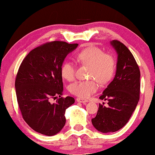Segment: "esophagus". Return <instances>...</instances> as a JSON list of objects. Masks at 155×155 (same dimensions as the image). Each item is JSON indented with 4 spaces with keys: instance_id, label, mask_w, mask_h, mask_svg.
Returning <instances> with one entry per match:
<instances>
[{
    "instance_id": "1",
    "label": "esophagus",
    "mask_w": 155,
    "mask_h": 155,
    "mask_svg": "<svg viewBox=\"0 0 155 155\" xmlns=\"http://www.w3.org/2000/svg\"><path fill=\"white\" fill-rule=\"evenodd\" d=\"M77 101L78 102V103H83V104H85L86 103H87V102H88L87 100H85V99L81 98H77Z\"/></svg>"
}]
</instances>
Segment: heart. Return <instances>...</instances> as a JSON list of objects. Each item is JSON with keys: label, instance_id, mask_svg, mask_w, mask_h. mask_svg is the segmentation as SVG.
<instances>
[{"label": "heart", "instance_id": "heart-1", "mask_svg": "<svg viewBox=\"0 0 155 155\" xmlns=\"http://www.w3.org/2000/svg\"><path fill=\"white\" fill-rule=\"evenodd\" d=\"M77 59L82 64L90 66L89 77L94 78L101 83H108L115 72V60L111 54L104 53L101 48L90 46L80 51ZM76 68L72 61H66L61 67L63 78L71 81L75 77ZM98 85L95 81H79L70 86V91L74 95L83 98H89L98 90Z\"/></svg>", "mask_w": 155, "mask_h": 155}]
</instances>
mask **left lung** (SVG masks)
<instances>
[{
  "label": "left lung",
  "mask_w": 155,
  "mask_h": 155,
  "mask_svg": "<svg viewBox=\"0 0 155 155\" xmlns=\"http://www.w3.org/2000/svg\"><path fill=\"white\" fill-rule=\"evenodd\" d=\"M110 44L117 54L116 71L99 98L108 101V106L99 104L96 116L91 120L94 128L103 133L115 132L127 124L140 94V71L134 57L120 41L113 40Z\"/></svg>",
  "instance_id": "8db88e82"
}]
</instances>
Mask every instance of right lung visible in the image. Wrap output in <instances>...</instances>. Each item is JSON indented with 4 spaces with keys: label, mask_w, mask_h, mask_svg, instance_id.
Returning <instances> with one entry per match:
<instances>
[{
    "label": "right lung",
    "mask_w": 155,
    "mask_h": 155,
    "mask_svg": "<svg viewBox=\"0 0 155 155\" xmlns=\"http://www.w3.org/2000/svg\"><path fill=\"white\" fill-rule=\"evenodd\" d=\"M78 44L54 41L32 50L23 60L15 78V88L23 119L36 132L57 134L65 124V110L74 103L70 96L62 98L61 67ZM59 95L56 103L51 98Z\"/></svg>",
    "instance_id": "1"
}]
</instances>
